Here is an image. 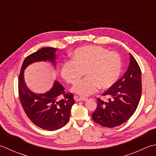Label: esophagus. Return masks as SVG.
Masks as SVG:
<instances>
[{"label":"esophagus","mask_w":156,"mask_h":156,"mask_svg":"<svg viewBox=\"0 0 156 156\" xmlns=\"http://www.w3.org/2000/svg\"><path fill=\"white\" fill-rule=\"evenodd\" d=\"M76 99H78V101H87L88 99L86 98V97H76Z\"/></svg>","instance_id":"esophagus-1"}]
</instances>
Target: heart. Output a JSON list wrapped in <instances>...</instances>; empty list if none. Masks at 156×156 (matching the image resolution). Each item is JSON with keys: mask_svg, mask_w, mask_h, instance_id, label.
Returning <instances> with one entry per match:
<instances>
[{"mask_svg": "<svg viewBox=\"0 0 156 156\" xmlns=\"http://www.w3.org/2000/svg\"><path fill=\"white\" fill-rule=\"evenodd\" d=\"M122 59L115 51H109L101 46L89 45L77 48L70 62L62 66V77L71 84L78 82L84 72L87 76L73 87L74 93L88 96L101 87L108 89L116 83L122 72Z\"/></svg>", "mask_w": 156, "mask_h": 156, "instance_id": "b5f03b06", "label": "heart"}]
</instances>
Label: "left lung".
<instances>
[{"label":"left lung","instance_id":"1","mask_svg":"<svg viewBox=\"0 0 156 156\" xmlns=\"http://www.w3.org/2000/svg\"><path fill=\"white\" fill-rule=\"evenodd\" d=\"M142 93L141 72L138 63L130 54V64L124 75L114 86L102 94L108 97L97 98V106L92 114L94 122L113 128L124 123L138 107Z\"/></svg>","mask_w":156,"mask_h":156}]
</instances>
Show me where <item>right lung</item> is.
<instances>
[{
	"label": "right lung",
	"instance_id": "right-lung-1",
	"mask_svg": "<svg viewBox=\"0 0 156 156\" xmlns=\"http://www.w3.org/2000/svg\"><path fill=\"white\" fill-rule=\"evenodd\" d=\"M56 50L53 47H44L30 54L23 61L18 79L19 98L27 118L36 126L47 130L59 129L68 123L72 107L75 103L74 95L66 93L57 81L48 92L34 93L24 82L23 72L27 66L36 62L48 60L54 64Z\"/></svg>",
	"mask_w": 156,
	"mask_h": 156
}]
</instances>
